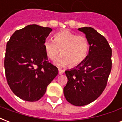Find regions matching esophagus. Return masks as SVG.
I'll list each match as a JSON object with an SVG mask.
<instances>
[{
    "label": "esophagus",
    "mask_w": 122,
    "mask_h": 122,
    "mask_svg": "<svg viewBox=\"0 0 122 122\" xmlns=\"http://www.w3.org/2000/svg\"><path fill=\"white\" fill-rule=\"evenodd\" d=\"M65 72L64 70H61V69H59V74H63Z\"/></svg>",
    "instance_id": "1"
}]
</instances>
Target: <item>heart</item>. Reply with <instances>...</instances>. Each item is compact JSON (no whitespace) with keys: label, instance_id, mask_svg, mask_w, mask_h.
I'll return each instance as SVG.
<instances>
[{"label":"heart","instance_id":"b5f03b06","mask_svg":"<svg viewBox=\"0 0 122 122\" xmlns=\"http://www.w3.org/2000/svg\"><path fill=\"white\" fill-rule=\"evenodd\" d=\"M44 48L48 58L54 59L61 52V55L55 60L59 66L79 65L86 60L90 50L87 38L76 35L68 30H63L54 35V40L47 38L44 42Z\"/></svg>","mask_w":122,"mask_h":122}]
</instances>
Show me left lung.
Returning <instances> with one entry per match:
<instances>
[{"instance_id":"1","label":"left lung","mask_w":122,"mask_h":122,"mask_svg":"<svg viewBox=\"0 0 122 122\" xmlns=\"http://www.w3.org/2000/svg\"><path fill=\"white\" fill-rule=\"evenodd\" d=\"M78 30L85 34L90 50L82 63L65 71L68 82L63 93L71 104L84 106L97 99L105 90L112 68V50L106 38L93 28Z\"/></svg>"}]
</instances>
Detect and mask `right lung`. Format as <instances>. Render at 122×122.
<instances>
[{
    "label": "right lung",
    "mask_w": 122,
    "mask_h": 122,
    "mask_svg": "<svg viewBox=\"0 0 122 122\" xmlns=\"http://www.w3.org/2000/svg\"><path fill=\"white\" fill-rule=\"evenodd\" d=\"M52 30L36 24L15 31L7 42L4 69L16 96L27 101L42 97L58 69L48 61L44 42Z\"/></svg>",
    "instance_id": "1"
}]
</instances>
